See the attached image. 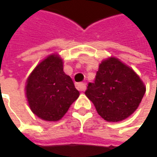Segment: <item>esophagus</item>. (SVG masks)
Instances as JSON below:
<instances>
[{"mask_svg": "<svg viewBox=\"0 0 157 157\" xmlns=\"http://www.w3.org/2000/svg\"><path fill=\"white\" fill-rule=\"evenodd\" d=\"M76 88L80 92H84L86 89V83H78L76 85Z\"/></svg>", "mask_w": 157, "mask_h": 157, "instance_id": "1", "label": "esophagus"}]
</instances>
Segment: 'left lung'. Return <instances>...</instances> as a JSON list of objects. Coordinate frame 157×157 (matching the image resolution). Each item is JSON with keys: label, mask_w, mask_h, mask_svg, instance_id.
I'll return each mask as SVG.
<instances>
[{"label": "left lung", "mask_w": 157, "mask_h": 157, "mask_svg": "<svg viewBox=\"0 0 157 157\" xmlns=\"http://www.w3.org/2000/svg\"><path fill=\"white\" fill-rule=\"evenodd\" d=\"M146 88L139 76L118 58L111 57L100 64L94 83L86 95L107 121H121L136 111Z\"/></svg>", "instance_id": "left-lung-1"}]
</instances>
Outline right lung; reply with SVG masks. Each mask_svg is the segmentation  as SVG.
Instances as JSON below:
<instances>
[{"mask_svg": "<svg viewBox=\"0 0 157 157\" xmlns=\"http://www.w3.org/2000/svg\"><path fill=\"white\" fill-rule=\"evenodd\" d=\"M29 105L34 113L47 121L60 120L79 93L71 77L63 72L62 59L52 55L35 68L26 86Z\"/></svg>", "mask_w": 157, "mask_h": 157, "instance_id": "right-lung-1", "label": "right lung"}]
</instances>
